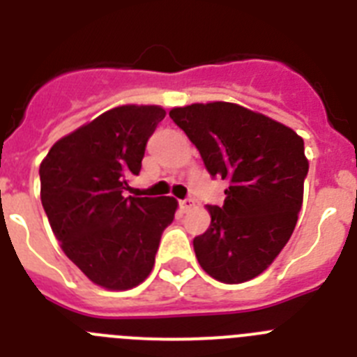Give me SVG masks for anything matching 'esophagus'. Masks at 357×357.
I'll return each instance as SVG.
<instances>
[{"label":"esophagus","instance_id":"1","mask_svg":"<svg viewBox=\"0 0 357 357\" xmlns=\"http://www.w3.org/2000/svg\"><path fill=\"white\" fill-rule=\"evenodd\" d=\"M178 206H181V209L185 213V211H189V209H191V207L195 206V202L191 200V198H185V200L178 202Z\"/></svg>","mask_w":357,"mask_h":357}]
</instances>
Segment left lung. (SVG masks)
Wrapping results in <instances>:
<instances>
[{
	"label": "left lung",
	"mask_w": 357,
	"mask_h": 357,
	"mask_svg": "<svg viewBox=\"0 0 357 357\" xmlns=\"http://www.w3.org/2000/svg\"><path fill=\"white\" fill-rule=\"evenodd\" d=\"M169 118L198 148L213 178L225 181L223 206L193 239L200 266L227 284L263 273L291 238L309 162L291 128L236 103L178 107Z\"/></svg>",
	"instance_id": "left-lung-1"
}]
</instances>
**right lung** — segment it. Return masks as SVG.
I'll return each instance as SVG.
<instances>
[{"mask_svg":"<svg viewBox=\"0 0 357 357\" xmlns=\"http://www.w3.org/2000/svg\"><path fill=\"white\" fill-rule=\"evenodd\" d=\"M155 105H123L56 141L39 168L40 200L62 250L94 284L130 289L150 275L172 197H125L164 119Z\"/></svg>","mask_w":357,"mask_h":357,"instance_id":"add662e5","label":"right lung"}]
</instances>
